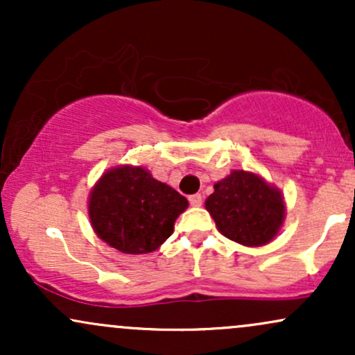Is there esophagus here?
Masks as SVG:
<instances>
[{
	"instance_id": "esophagus-1",
	"label": "esophagus",
	"mask_w": 355,
	"mask_h": 355,
	"mask_svg": "<svg viewBox=\"0 0 355 355\" xmlns=\"http://www.w3.org/2000/svg\"><path fill=\"white\" fill-rule=\"evenodd\" d=\"M189 202L191 207H200L202 205V195L200 193H195V195H190L189 197Z\"/></svg>"
}]
</instances>
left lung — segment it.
<instances>
[{
  "instance_id": "8db88e82",
  "label": "left lung",
  "mask_w": 355,
  "mask_h": 355,
  "mask_svg": "<svg viewBox=\"0 0 355 355\" xmlns=\"http://www.w3.org/2000/svg\"><path fill=\"white\" fill-rule=\"evenodd\" d=\"M214 189L205 200V209L227 239L247 247H260L279 234L285 218L284 197L260 175L234 170Z\"/></svg>"
}]
</instances>
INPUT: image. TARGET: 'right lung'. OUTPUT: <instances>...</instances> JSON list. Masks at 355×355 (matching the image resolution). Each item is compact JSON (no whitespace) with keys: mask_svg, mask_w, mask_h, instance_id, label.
<instances>
[{"mask_svg":"<svg viewBox=\"0 0 355 355\" xmlns=\"http://www.w3.org/2000/svg\"><path fill=\"white\" fill-rule=\"evenodd\" d=\"M189 200L141 166L120 165L101 175L89 191L93 230L123 254H148L173 234Z\"/></svg>","mask_w":355,"mask_h":355,"instance_id":"add662e5","label":"right lung"}]
</instances>
